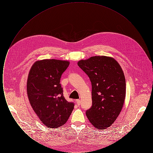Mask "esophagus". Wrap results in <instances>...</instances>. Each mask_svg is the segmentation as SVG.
I'll return each instance as SVG.
<instances>
[{
  "instance_id": "esophagus-1",
  "label": "esophagus",
  "mask_w": 153,
  "mask_h": 153,
  "mask_svg": "<svg viewBox=\"0 0 153 153\" xmlns=\"http://www.w3.org/2000/svg\"><path fill=\"white\" fill-rule=\"evenodd\" d=\"M76 102H77V105H80V103H81V101H80V100H79V99H78V100H76Z\"/></svg>"
}]
</instances>
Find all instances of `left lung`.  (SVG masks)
Instances as JSON below:
<instances>
[{"label":"left lung","mask_w":153,"mask_h":153,"mask_svg":"<svg viewBox=\"0 0 153 153\" xmlns=\"http://www.w3.org/2000/svg\"><path fill=\"white\" fill-rule=\"evenodd\" d=\"M77 65L92 84V105L86 115L96 128L105 129L117 120L123 106L126 92L123 71L117 60L104 56L81 59Z\"/></svg>","instance_id":"obj_1"}]
</instances>
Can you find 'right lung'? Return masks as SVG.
Returning a JSON list of instances; mask_svg holds the SVG:
<instances>
[{
    "label": "right lung",
    "instance_id": "1",
    "mask_svg": "<svg viewBox=\"0 0 153 153\" xmlns=\"http://www.w3.org/2000/svg\"><path fill=\"white\" fill-rule=\"evenodd\" d=\"M68 61L45 59L36 61L30 68L27 94L30 105L42 123L49 128L65 123L74 108L63 95L60 84L62 74L69 65Z\"/></svg>",
    "mask_w": 153,
    "mask_h": 153
}]
</instances>
